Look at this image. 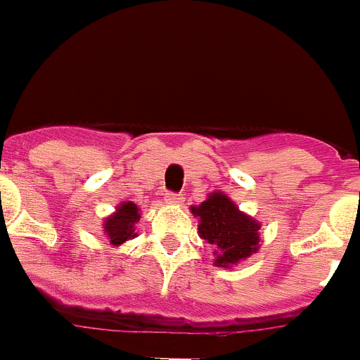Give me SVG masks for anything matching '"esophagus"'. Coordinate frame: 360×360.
I'll list each match as a JSON object with an SVG mask.
<instances>
[{"label": "esophagus", "instance_id": "esophagus-1", "mask_svg": "<svg viewBox=\"0 0 360 360\" xmlns=\"http://www.w3.org/2000/svg\"><path fill=\"white\" fill-rule=\"evenodd\" d=\"M165 201L166 203H170V205H179L183 198L179 194H170V192H166L165 194Z\"/></svg>", "mask_w": 360, "mask_h": 360}]
</instances>
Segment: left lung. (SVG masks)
<instances>
[{
    "label": "left lung",
    "instance_id": "obj_1",
    "mask_svg": "<svg viewBox=\"0 0 360 360\" xmlns=\"http://www.w3.org/2000/svg\"><path fill=\"white\" fill-rule=\"evenodd\" d=\"M198 218V233L214 248V266L231 270L261 250V221L242 212L224 192H210L200 205L190 207Z\"/></svg>",
    "mask_w": 360,
    "mask_h": 360
}]
</instances>
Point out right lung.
<instances>
[{
	"instance_id": "1",
	"label": "right lung",
	"mask_w": 360,
	"mask_h": 360,
	"mask_svg": "<svg viewBox=\"0 0 360 360\" xmlns=\"http://www.w3.org/2000/svg\"><path fill=\"white\" fill-rule=\"evenodd\" d=\"M140 220V207L133 201H122L116 210L101 221V231L114 248L136 238V224Z\"/></svg>"
}]
</instances>
